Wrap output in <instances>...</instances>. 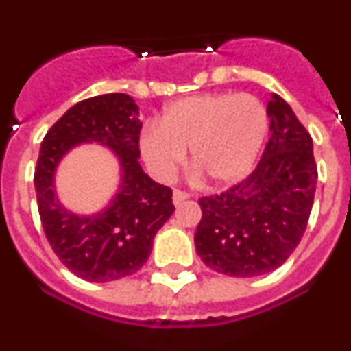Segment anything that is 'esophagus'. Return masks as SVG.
Segmentation results:
<instances>
[{
    "label": "esophagus",
    "instance_id": "obj_1",
    "mask_svg": "<svg viewBox=\"0 0 351 351\" xmlns=\"http://www.w3.org/2000/svg\"><path fill=\"white\" fill-rule=\"evenodd\" d=\"M186 198H190V193H186V191H181V190H173L172 193L173 206H179L181 202H184Z\"/></svg>",
    "mask_w": 351,
    "mask_h": 351
}]
</instances>
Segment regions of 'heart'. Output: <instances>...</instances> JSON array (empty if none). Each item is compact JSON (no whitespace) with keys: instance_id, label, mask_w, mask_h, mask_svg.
Here are the masks:
<instances>
[{"instance_id":"obj_1","label":"heart","mask_w":351,"mask_h":351,"mask_svg":"<svg viewBox=\"0 0 351 351\" xmlns=\"http://www.w3.org/2000/svg\"><path fill=\"white\" fill-rule=\"evenodd\" d=\"M269 132L267 108L253 95H195L165 107L158 125L138 141L145 163L158 178L169 179L184 163L214 186L241 181L251 172Z\"/></svg>"}]
</instances>
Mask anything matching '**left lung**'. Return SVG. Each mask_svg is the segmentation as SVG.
<instances>
[{
    "label": "left lung",
    "mask_w": 351,
    "mask_h": 351,
    "mask_svg": "<svg viewBox=\"0 0 351 351\" xmlns=\"http://www.w3.org/2000/svg\"><path fill=\"white\" fill-rule=\"evenodd\" d=\"M271 138L258 165L230 190L198 200L195 247L207 267L234 278L267 274L302 239L316 190L313 138L278 95L267 104Z\"/></svg>",
    "instance_id": "8db88e82"
}]
</instances>
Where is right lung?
Instances as JSON below:
<instances>
[{"instance_id": "obj_1", "label": "right lung", "mask_w": 351, "mask_h": 351, "mask_svg": "<svg viewBox=\"0 0 351 351\" xmlns=\"http://www.w3.org/2000/svg\"><path fill=\"white\" fill-rule=\"evenodd\" d=\"M138 107L125 93L93 96L56 121L40 145L35 190L49 244L71 272L107 283L132 276L147 262L156 232L172 216V190L142 170ZM96 141L118 158L121 181L105 210L71 213L55 195V170L71 148Z\"/></svg>"}]
</instances>
